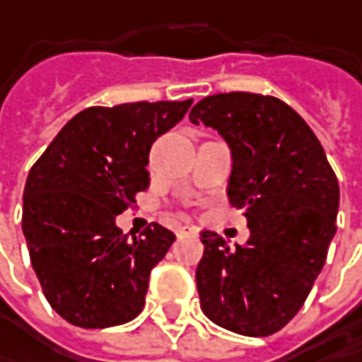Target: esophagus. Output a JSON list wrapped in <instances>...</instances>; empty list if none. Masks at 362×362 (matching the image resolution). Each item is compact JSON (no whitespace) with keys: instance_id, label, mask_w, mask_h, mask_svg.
<instances>
[{"instance_id":"1","label":"esophagus","mask_w":362,"mask_h":362,"mask_svg":"<svg viewBox=\"0 0 362 362\" xmlns=\"http://www.w3.org/2000/svg\"><path fill=\"white\" fill-rule=\"evenodd\" d=\"M176 235L178 237H197L198 228L194 225H180V227L176 228Z\"/></svg>"}]
</instances>
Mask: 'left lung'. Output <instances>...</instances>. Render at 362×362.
Here are the masks:
<instances>
[{"label": "left lung", "mask_w": 362, "mask_h": 362, "mask_svg": "<svg viewBox=\"0 0 362 362\" xmlns=\"http://www.w3.org/2000/svg\"><path fill=\"white\" fill-rule=\"evenodd\" d=\"M190 121L228 144V202L251 230L235 249L212 230L200 233V308L230 332L269 337L304 306L322 272L337 233V174L306 121L275 97L211 95L192 107Z\"/></svg>", "instance_id": "obj_1"}]
</instances>
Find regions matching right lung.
I'll return each instance as SVG.
<instances>
[{"instance_id":"right-lung-1","label":"right lung","mask_w":362,"mask_h":362,"mask_svg":"<svg viewBox=\"0 0 362 362\" xmlns=\"http://www.w3.org/2000/svg\"><path fill=\"white\" fill-rule=\"evenodd\" d=\"M190 105L192 99L88 107L32 165L22 230L42 291L66 322L109 328L144 310L150 272L176 235L153 223L129 239L115 216L148 188L151 144Z\"/></svg>"}]
</instances>
